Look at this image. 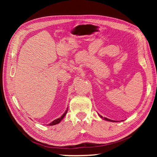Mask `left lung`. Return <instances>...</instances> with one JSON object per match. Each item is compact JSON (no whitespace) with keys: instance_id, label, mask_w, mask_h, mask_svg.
Masks as SVG:
<instances>
[{"instance_id":"obj_1","label":"left lung","mask_w":157,"mask_h":157,"mask_svg":"<svg viewBox=\"0 0 157 157\" xmlns=\"http://www.w3.org/2000/svg\"><path fill=\"white\" fill-rule=\"evenodd\" d=\"M98 115L99 116V117H101V118H103V119H104L105 121H109V122H119V121H113V120H111V119H109V118H106V117H103L101 115H99V114H98Z\"/></svg>"}]
</instances>
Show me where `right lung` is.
<instances>
[{
  "label": "right lung",
  "mask_w": 157,
  "mask_h": 157,
  "mask_svg": "<svg viewBox=\"0 0 157 157\" xmlns=\"http://www.w3.org/2000/svg\"><path fill=\"white\" fill-rule=\"evenodd\" d=\"M67 110H68V107L67 108V109H66V110H65V113L63 114L62 115H61V117H59V118H57V119H55L54 121L51 122L50 123V124H48V126H53V125H56V124H59V123L61 121H62L63 118L65 117V116L66 115V114H67Z\"/></svg>",
  "instance_id": "add662e5"
}]
</instances>
